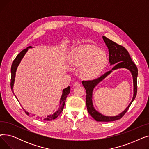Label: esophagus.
Returning a JSON list of instances; mask_svg holds the SVG:
<instances>
[{
	"instance_id": "1",
	"label": "esophagus",
	"mask_w": 149,
	"mask_h": 149,
	"mask_svg": "<svg viewBox=\"0 0 149 149\" xmlns=\"http://www.w3.org/2000/svg\"><path fill=\"white\" fill-rule=\"evenodd\" d=\"M74 86L75 87H79V86H81V84H80V83H79V82L76 81V82H75V83H74Z\"/></svg>"
}]
</instances>
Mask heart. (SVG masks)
Here are the masks:
<instances>
[{"label": "heart", "mask_w": 149, "mask_h": 149, "mask_svg": "<svg viewBox=\"0 0 149 149\" xmlns=\"http://www.w3.org/2000/svg\"><path fill=\"white\" fill-rule=\"evenodd\" d=\"M69 63L72 66H81L80 73L84 79L97 77L105 68L107 58L106 54L95 46L80 45L73 48L69 54Z\"/></svg>", "instance_id": "b5f03b06"}]
</instances>
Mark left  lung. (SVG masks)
Wrapping results in <instances>:
<instances>
[{"label": "left lung", "instance_id": "8db88e82", "mask_svg": "<svg viewBox=\"0 0 149 149\" xmlns=\"http://www.w3.org/2000/svg\"><path fill=\"white\" fill-rule=\"evenodd\" d=\"M103 39L109 49L110 65H113V66L112 70H109V71L98 78V79L92 80L83 81L82 84L86 89V103L87 109L89 113L97 121L109 122L121 119L123 116L126 113L130 106L135 100L137 93L138 69L134 63L132 61L130 55L126 48L112 41L105 36H103ZM121 68L128 69L132 74L133 77V82L134 83V95L128 106L121 114L114 117L106 116L98 112L93 107L92 103L93 91L96 86L99 82L102 81L113 70Z\"/></svg>", "mask_w": 149, "mask_h": 149}]
</instances>
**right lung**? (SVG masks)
<instances>
[{
	"label": "right lung",
	"mask_w": 149,
	"mask_h": 149,
	"mask_svg": "<svg viewBox=\"0 0 149 149\" xmlns=\"http://www.w3.org/2000/svg\"><path fill=\"white\" fill-rule=\"evenodd\" d=\"M29 48H32V46H30L27 47V48L25 49H23V51H22L17 56V57H15V58L14 59V60L13 61V63H12V66H11V91L13 92V93H14V91H13V87H14V81H15V72H16V70L17 69L18 66L19 65L21 61V60H22V58L24 57V56L25 55V54L26 53V52L28 51ZM70 86H68V88L64 89L63 90V92H62V95L60 98V105H59V108L58 110L55 112L54 113H53L52 115H49L47 116L46 118H44L43 120L45 121H52L54 119H56V118L60 115V113L62 112L63 110V108L65 104V102H66V100L67 98L68 95L70 93ZM15 98H17L16 96L15 95ZM19 101V100H18ZM23 110L25 111V113L28 115H30L31 116H34V115H31L29 114V112H26L24 109L23 108ZM42 119V118H41Z\"/></svg>",
	"instance_id": "add662e5"
}]
</instances>
